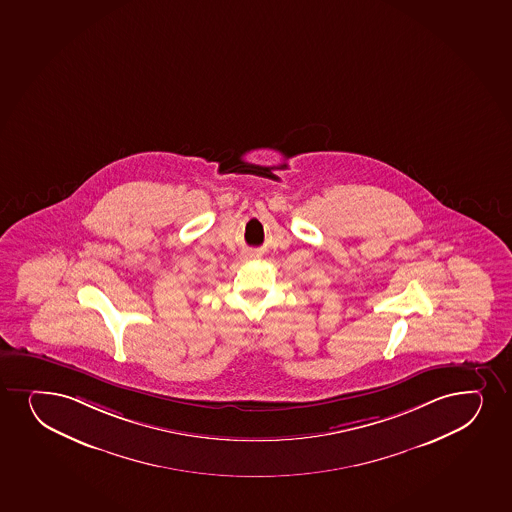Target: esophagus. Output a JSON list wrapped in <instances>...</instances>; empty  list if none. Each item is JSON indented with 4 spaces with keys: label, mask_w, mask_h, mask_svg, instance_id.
<instances>
[{
    "label": "esophagus",
    "mask_w": 512,
    "mask_h": 512,
    "mask_svg": "<svg viewBox=\"0 0 512 512\" xmlns=\"http://www.w3.org/2000/svg\"><path fill=\"white\" fill-rule=\"evenodd\" d=\"M261 256H263V253L259 249H246V251H242V259L261 258Z\"/></svg>",
    "instance_id": "esophagus-1"
}]
</instances>
